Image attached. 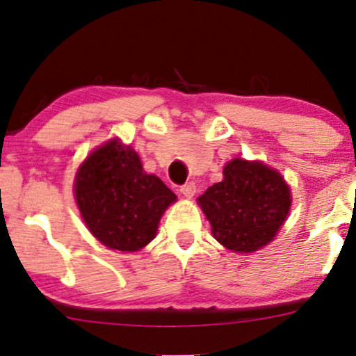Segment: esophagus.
Returning a JSON list of instances; mask_svg holds the SVG:
<instances>
[{"label": "esophagus", "instance_id": "1", "mask_svg": "<svg viewBox=\"0 0 356 356\" xmlns=\"http://www.w3.org/2000/svg\"><path fill=\"white\" fill-rule=\"evenodd\" d=\"M179 193H181L184 197L191 199V197L194 196V194H196V184H194L193 181H189V183H186V184H183V186L179 188Z\"/></svg>", "mask_w": 356, "mask_h": 356}]
</instances>
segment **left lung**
<instances>
[{"label":"left lung","instance_id":"8db88e82","mask_svg":"<svg viewBox=\"0 0 356 356\" xmlns=\"http://www.w3.org/2000/svg\"><path fill=\"white\" fill-rule=\"evenodd\" d=\"M199 206L216 240L233 252H254L274 240L290 212V188L275 168L233 159L223 179L212 184Z\"/></svg>","mask_w":356,"mask_h":356}]
</instances>
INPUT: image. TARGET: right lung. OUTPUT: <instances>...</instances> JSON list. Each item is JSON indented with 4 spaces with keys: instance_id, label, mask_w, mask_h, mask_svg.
<instances>
[{
    "instance_id": "add662e5",
    "label": "right lung",
    "mask_w": 356,
    "mask_h": 356,
    "mask_svg": "<svg viewBox=\"0 0 356 356\" xmlns=\"http://www.w3.org/2000/svg\"><path fill=\"white\" fill-rule=\"evenodd\" d=\"M74 196L92 235L104 246L123 252L149 245L163 212L177 201L162 179L144 172L138 152L116 138L82 162Z\"/></svg>"
}]
</instances>
